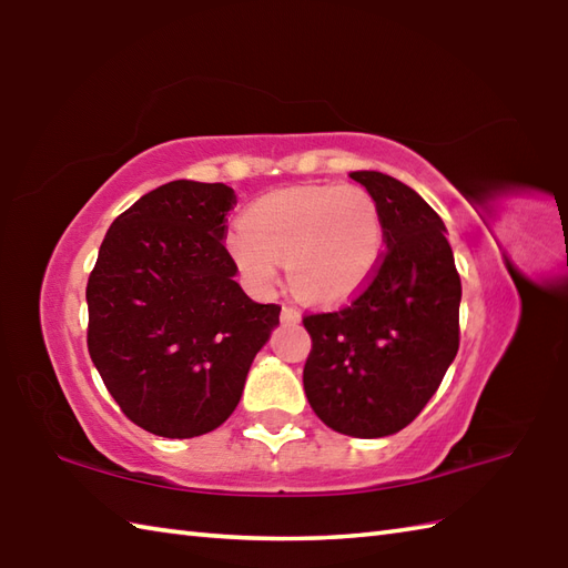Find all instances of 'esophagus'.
Returning <instances> with one entry per match:
<instances>
[{"mask_svg":"<svg viewBox=\"0 0 568 568\" xmlns=\"http://www.w3.org/2000/svg\"><path fill=\"white\" fill-rule=\"evenodd\" d=\"M281 320H283V322H300V310L293 307V305H283Z\"/></svg>","mask_w":568,"mask_h":568,"instance_id":"1","label":"esophagus"}]
</instances>
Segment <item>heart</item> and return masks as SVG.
Wrapping results in <instances>:
<instances>
[{
  "instance_id": "heart-1",
  "label": "heart",
  "mask_w": 568,
  "mask_h": 568,
  "mask_svg": "<svg viewBox=\"0 0 568 568\" xmlns=\"http://www.w3.org/2000/svg\"><path fill=\"white\" fill-rule=\"evenodd\" d=\"M226 246L258 291L275 285L283 258L300 295L312 303H342L376 271L383 220L364 187L300 185L253 202Z\"/></svg>"
}]
</instances>
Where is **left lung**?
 Returning <instances> with one entry per match:
<instances>
[{
  "label": "left lung",
  "instance_id": "left-lung-1",
  "mask_svg": "<svg viewBox=\"0 0 568 568\" xmlns=\"http://www.w3.org/2000/svg\"><path fill=\"white\" fill-rule=\"evenodd\" d=\"M378 202L385 251L346 305L303 317L305 395L334 432H400L437 393L458 352L462 277L442 216L400 180L352 173Z\"/></svg>",
  "mask_w": 568,
  "mask_h": 568
}]
</instances>
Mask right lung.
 I'll list each match as a JSON object with an SVG mask.
<instances>
[{
  "label": "right lung",
  "mask_w": 568,
  "mask_h": 568,
  "mask_svg": "<svg viewBox=\"0 0 568 568\" xmlns=\"http://www.w3.org/2000/svg\"><path fill=\"white\" fill-rule=\"evenodd\" d=\"M224 183L146 192L112 222L88 281V352L122 413L151 434L190 439L234 413L281 305L234 281Z\"/></svg>",
  "instance_id": "right-lung-1"
}]
</instances>
